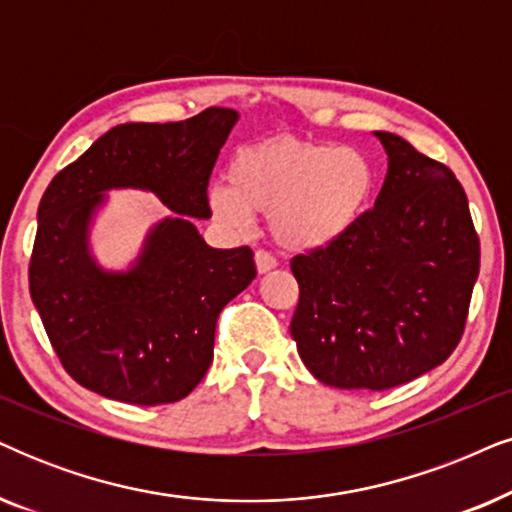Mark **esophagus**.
<instances>
[{
  "instance_id": "34e87169",
  "label": "esophagus",
  "mask_w": 512,
  "mask_h": 512,
  "mask_svg": "<svg viewBox=\"0 0 512 512\" xmlns=\"http://www.w3.org/2000/svg\"><path fill=\"white\" fill-rule=\"evenodd\" d=\"M254 261H256V270L261 272V275H265V272H270V270L277 268V258L272 256V254H268V251H263V249L256 251Z\"/></svg>"
}]
</instances>
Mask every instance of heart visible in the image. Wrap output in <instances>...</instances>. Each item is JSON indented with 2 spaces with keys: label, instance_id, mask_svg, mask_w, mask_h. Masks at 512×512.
Returning <instances> with one entry per match:
<instances>
[{
  "label": "heart",
  "instance_id": "b5f03b06",
  "mask_svg": "<svg viewBox=\"0 0 512 512\" xmlns=\"http://www.w3.org/2000/svg\"><path fill=\"white\" fill-rule=\"evenodd\" d=\"M228 183L207 192L211 214L230 230H249L270 214L282 247L322 249L348 235L374 192V167L348 145L268 141L249 145L230 162Z\"/></svg>",
  "mask_w": 512,
  "mask_h": 512
}]
</instances>
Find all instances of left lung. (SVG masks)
<instances>
[{
    "instance_id": "left-lung-1",
    "label": "left lung",
    "mask_w": 512,
    "mask_h": 512,
    "mask_svg": "<svg viewBox=\"0 0 512 512\" xmlns=\"http://www.w3.org/2000/svg\"><path fill=\"white\" fill-rule=\"evenodd\" d=\"M388 174L374 209L329 247L291 258V338L317 381L388 390L454 353L480 272V240L456 176L404 138L374 131Z\"/></svg>"
}]
</instances>
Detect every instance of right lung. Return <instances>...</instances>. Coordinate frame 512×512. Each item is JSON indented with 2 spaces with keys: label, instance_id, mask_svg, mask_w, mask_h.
I'll return each instance as SVG.
<instances>
[{
  "label": "right lung",
  "instance_id": "1",
  "mask_svg": "<svg viewBox=\"0 0 512 512\" xmlns=\"http://www.w3.org/2000/svg\"><path fill=\"white\" fill-rule=\"evenodd\" d=\"M209 108L185 122L119 124L49 183L37 211L30 296L65 371L108 400L152 407L190 395L214 360L221 310L256 277L249 247L214 249L207 185L237 124ZM145 189L175 214L126 271H105L90 225L110 189Z\"/></svg>",
  "mask_w": 512,
  "mask_h": 512
}]
</instances>
